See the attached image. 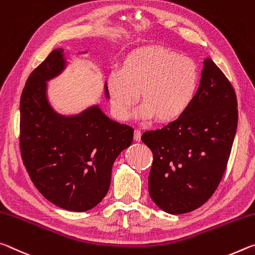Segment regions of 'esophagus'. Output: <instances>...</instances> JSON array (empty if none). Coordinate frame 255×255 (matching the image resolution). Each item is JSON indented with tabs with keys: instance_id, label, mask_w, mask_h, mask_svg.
Returning a JSON list of instances; mask_svg holds the SVG:
<instances>
[{
	"instance_id": "1",
	"label": "esophagus",
	"mask_w": 255,
	"mask_h": 255,
	"mask_svg": "<svg viewBox=\"0 0 255 255\" xmlns=\"http://www.w3.org/2000/svg\"><path fill=\"white\" fill-rule=\"evenodd\" d=\"M133 139H134V141H140L141 140V131L140 130H134Z\"/></svg>"
}]
</instances>
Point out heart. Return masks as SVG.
Returning <instances> with one entry per match:
<instances>
[{
    "label": "heart",
    "instance_id": "1",
    "mask_svg": "<svg viewBox=\"0 0 255 255\" xmlns=\"http://www.w3.org/2000/svg\"><path fill=\"white\" fill-rule=\"evenodd\" d=\"M200 76L190 57L160 46L133 52L122 69L110 74L107 89L116 118L128 120L139 100L136 116L161 123L177 120L184 114L197 94Z\"/></svg>",
    "mask_w": 255,
    "mask_h": 255
}]
</instances>
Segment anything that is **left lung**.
<instances>
[{
    "instance_id": "left-lung-1",
    "label": "left lung",
    "mask_w": 255,
    "mask_h": 255,
    "mask_svg": "<svg viewBox=\"0 0 255 255\" xmlns=\"http://www.w3.org/2000/svg\"><path fill=\"white\" fill-rule=\"evenodd\" d=\"M203 64L200 87L184 114L141 136L153 155L149 194L172 215L193 211L211 198L226 170L236 134L235 90L211 58Z\"/></svg>"
}]
</instances>
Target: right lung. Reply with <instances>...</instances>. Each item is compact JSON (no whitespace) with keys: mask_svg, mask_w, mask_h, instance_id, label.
Wrapping results in <instances>:
<instances>
[{"mask_svg":"<svg viewBox=\"0 0 255 255\" xmlns=\"http://www.w3.org/2000/svg\"><path fill=\"white\" fill-rule=\"evenodd\" d=\"M64 68L63 49L56 48L27 79L20 99V151L32 183L49 202L82 212L107 194L113 164L132 143L133 128L98 106L74 116L54 111L46 81ZM105 91L108 97L106 83Z\"/></svg>","mask_w":255,"mask_h":255,"instance_id":"add662e5","label":"right lung"}]
</instances>
